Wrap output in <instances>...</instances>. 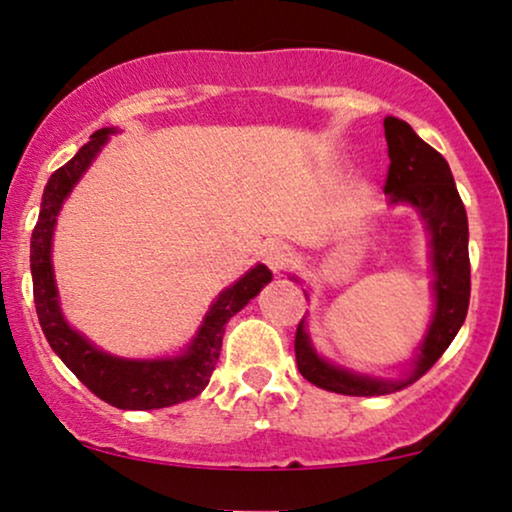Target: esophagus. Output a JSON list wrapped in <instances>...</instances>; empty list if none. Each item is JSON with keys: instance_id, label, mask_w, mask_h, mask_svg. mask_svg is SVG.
Returning <instances> with one entry per match:
<instances>
[{"instance_id": "esophagus-1", "label": "esophagus", "mask_w": 512, "mask_h": 512, "mask_svg": "<svg viewBox=\"0 0 512 512\" xmlns=\"http://www.w3.org/2000/svg\"><path fill=\"white\" fill-rule=\"evenodd\" d=\"M262 260L271 271H274V274H281V271L293 262V252H290L286 243L271 241L262 248Z\"/></svg>"}]
</instances>
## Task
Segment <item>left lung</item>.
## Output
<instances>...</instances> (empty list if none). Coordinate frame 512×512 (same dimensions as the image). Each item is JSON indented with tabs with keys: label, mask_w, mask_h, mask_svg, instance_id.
I'll return each instance as SVG.
<instances>
[{
	"label": "left lung",
	"mask_w": 512,
	"mask_h": 512,
	"mask_svg": "<svg viewBox=\"0 0 512 512\" xmlns=\"http://www.w3.org/2000/svg\"><path fill=\"white\" fill-rule=\"evenodd\" d=\"M385 139L390 153L385 193L390 196V205L406 203L416 208L430 234L435 314L428 333L418 345L413 368L404 378L394 380L371 378L328 364L316 354L302 319L295 333V359L300 373L321 390L349 394V397H378L416 383L420 375L435 366V361L461 331L470 302L468 215L451 177L449 163L442 153H437L413 132L409 122L399 118H385Z\"/></svg>",
	"instance_id": "left-lung-1"
}]
</instances>
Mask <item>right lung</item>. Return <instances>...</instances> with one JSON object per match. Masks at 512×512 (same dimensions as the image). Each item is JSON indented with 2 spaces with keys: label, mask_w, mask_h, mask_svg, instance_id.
I'll use <instances>...</instances> for the list:
<instances>
[{
  "label": "right lung",
  "mask_w": 512,
  "mask_h": 512,
  "mask_svg": "<svg viewBox=\"0 0 512 512\" xmlns=\"http://www.w3.org/2000/svg\"><path fill=\"white\" fill-rule=\"evenodd\" d=\"M115 132L103 127L92 134L75 158L58 167L47 181L42 196L40 219L30 238V271L32 295H35L37 319L44 331V338L61 357L70 371L77 375L82 385H87L96 397L111 406L129 411H151L165 406L181 404L198 397L210 383L222 349L224 326L234 314L248 304L271 281V271L264 264H255L248 274L238 278L234 286L219 293L212 302L210 312L200 323L196 338L184 354L170 359H120L101 352L87 338L73 331L63 319L58 307V290L51 267V238H54L56 217L61 212L63 200L73 191V186L92 165L96 153Z\"/></svg>",
  "instance_id": "obj_1"
}]
</instances>
